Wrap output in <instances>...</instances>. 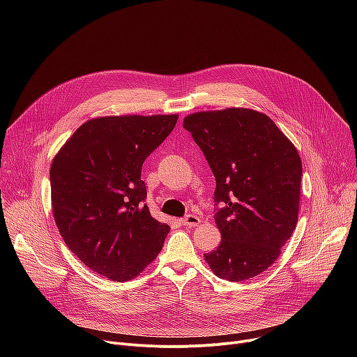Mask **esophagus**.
Instances as JSON below:
<instances>
[{
    "mask_svg": "<svg viewBox=\"0 0 357 357\" xmlns=\"http://www.w3.org/2000/svg\"><path fill=\"white\" fill-rule=\"evenodd\" d=\"M200 223V219L195 215H186L183 219H182V225L183 226H189V227H195Z\"/></svg>",
    "mask_w": 357,
    "mask_h": 357,
    "instance_id": "34e87169",
    "label": "esophagus"
}]
</instances>
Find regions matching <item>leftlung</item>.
Wrapping results in <instances>:
<instances>
[{"mask_svg": "<svg viewBox=\"0 0 357 357\" xmlns=\"http://www.w3.org/2000/svg\"><path fill=\"white\" fill-rule=\"evenodd\" d=\"M216 179L215 222L222 234L205 254L231 282L266 271L298 222L302 164L292 142L263 113L226 109L183 120Z\"/></svg>", "mask_w": 357, "mask_h": 357, "instance_id": "obj_1", "label": "left lung"}]
</instances>
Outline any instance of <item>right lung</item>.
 Wrapping results in <instances>:
<instances>
[{
  "label": "right lung",
  "mask_w": 357,
  "mask_h": 357,
  "mask_svg": "<svg viewBox=\"0 0 357 357\" xmlns=\"http://www.w3.org/2000/svg\"><path fill=\"white\" fill-rule=\"evenodd\" d=\"M176 121V114L93 119L55 157L50 190L56 226L94 273L128 281L160 254L171 227L151 216L141 169Z\"/></svg>",
  "instance_id": "right-lung-1"
}]
</instances>
